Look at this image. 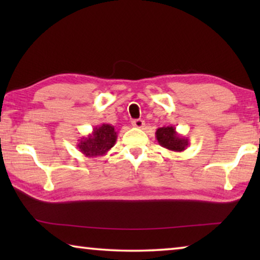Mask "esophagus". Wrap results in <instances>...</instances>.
<instances>
[{
	"label": "esophagus",
	"mask_w": 260,
	"mask_h": 260,
	"mask_svg": "<svg viewBox=\"0 0 260 260\" xmlns=\"http://www.w3.org/2000/svg\"><path fill=\"white\" fill-rule=\"evenodd\" d=\"M132 125L136 127V128H143L146 124H144V120H142V119H134L133 121H132Z\"/></svg>",
	"instance_id": "1"
}]
</instances>
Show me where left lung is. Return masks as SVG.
<instances>
[{
	"label": "left lung",
	"instance_id": "8db88e82",
	"mask_svg": "<svg viewBox=\"0 0 260 260\" xmlns=\"http://www.w3.org/2000/svg\"><path fill=\"white\" fill-rule=\"evenodd\" d=\"M156 139L162 148L170 151L181 152L189 146V140L179 134L173 126L159 127L156 131Z\"/></svg>",
	"mask_w": 260,
	"mask_h": 260
}]
</instances>
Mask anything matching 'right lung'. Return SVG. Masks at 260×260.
Listing matches in <instances>:
<instances>
[{
    "mask_svg": "<svg viewBox=\"0 0 260 260\" xmlns=\"http://www.w3.org/2000/svg\"><path fill=\"white\" fill-rule=\"evenodd\" d=\"M117 136L112 125L102 124L94 127L90 134L79 140L77 147L86 157L104 156L116 144Z\"/></svg>",
    "mask_w": 260,
    "mask_h": 260,
    "instance_id": "obj_1",
    "label": "right lung"
}]
</instances>
